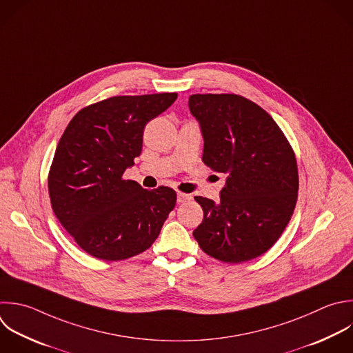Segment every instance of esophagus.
<instances>
[{
  "mask_svg": "<svg viewBox=\"0 0 353 353\" xmlns=\"http://www.w3.org/2000/svg\"><path fill=\"white\" fill-rule=\"evenodd\" d=\"M192 200V194H188V193H183V192H178V203H186Z\"/></svg>",
  "mask_w": 353,
  "mask_h": 353,
  "instance_id": "1",
  "label": "esophagus"
}]
</instances>
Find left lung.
Masks as SVG:
<instances>
[{
    "mask_svg": "<svg viewBox=\"0 0 353 353\" xmlns=\"http://www.w3.org/2000/svg\"><path fill=\"white\" fill-rule=\"evenodd\" d=\"M199 120L203 161L228 175L221 203L196 196L203 222L193 236L210 256L240 263L266 252L290 222L298 199L294 150L276 121L236 94L189 97Z\"/></svg>",
    "mask_w": 353,
    "mask_h": 353,
    "instance_id": "8db88e82",
    "label": "left lung"
}]
</instances>
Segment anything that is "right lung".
Wrapping results in <instances>:
<instances>
[{"label": "right lung", "instance_id": "right-lung-1", "mask_svg": "<svg viewBox=\"0 0 353 353\" xmlns=\"http://www.w3.org/2000/svg\"><path fill=\"white\" fill-rule=\"evenodd\" d=\"M176 92L112 97L81 109L66 127L48 174L52 210L90 255L121 261L148 250L174 210L176 192L124 179L142 152L145 125Z\"/></svg>", "mask_w": 353, "mask_h": 353}]
</instances>
